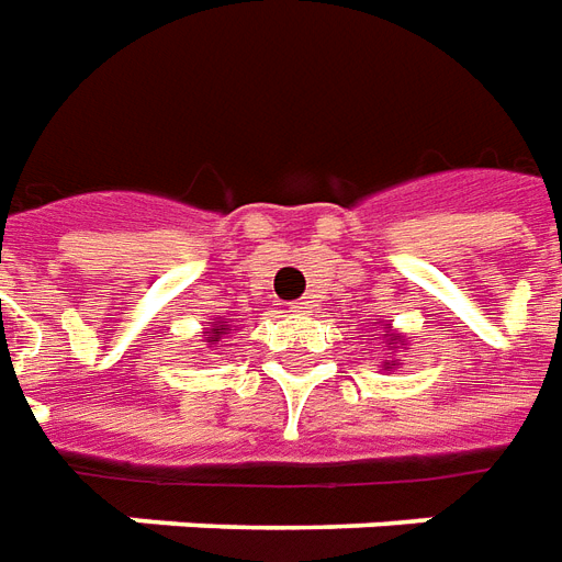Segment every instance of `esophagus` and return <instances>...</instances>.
<instances>
[{
    "label": "esophagus",
    "instance_id": "obj_1",
    "mask_svg": "<svg viewBox=\"0 0 562 562\" xmlns=\"http://www.w3.org/2000/svg\"><path fill=\"white\" fill-rule=\"evenodd\" d=\"M290 308H293V311H305V308H308V302H305V299H299V302H293Z\"/></svg>",
    "mask_w": 562,
    "mask_h": 562
}]
</instances>
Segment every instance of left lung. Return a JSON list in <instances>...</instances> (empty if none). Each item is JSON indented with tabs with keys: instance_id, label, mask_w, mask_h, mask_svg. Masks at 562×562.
Returning <instances> with one entry per match:
<instances>
[{
	"instance_id": "8db88e82",
	"label": "left lung",
	"mask_w": 562,
	"mask_h": 562,
	"mask_svg": "<svg viewBox=\"0 0 562 562\" xmlns=\"http://www.w3.org/2000/svg\"><path fill=\"white\" fill-rule=\"evenodd\" d=\"M383 331H386V335H383V341L389 344V347H392V350H398V347H404V350H407V338H404V335H401V331H395L392 329V323H386V326H383ZM401 362V359H398ZM395 366V362H383V371H389V368Z\"/></svg>"
}]
</instances>
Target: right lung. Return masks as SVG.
<instances>
[{"label":"right lung","mask_w":562,"mask_h":562,"mask_svg":"<svg viewBox=\"0 0 562 562\" xmlns=\"http://www.w3.org/2000/svg\"><path fill=\"white\" fill-rule=\"evenodd\" d=\"M203 335H206V344H209V347H212V344H218L221 338H224V335H231V323L221 321V317H215V323H212V326H209V329L203 331Z\"/></svg>","instance_id":"1"}]
</instances>
